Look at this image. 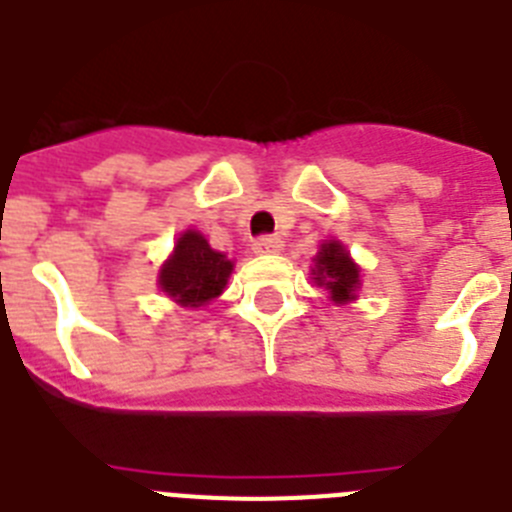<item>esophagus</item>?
<instances>
[{
  "instance_id": "esophagus-1",
  "label": "esophagus",
  "mask_w": 512,
  "mask_h": 512,
  "mask_svg": "<svg viewBox=\"0 0 512 512\" xmlns=\"http://www.w3.org/2000/svg\"><path fill=\"white\" fill-rule=\"evenodd\" d=\"M252 250L257 255H275V252L283 250V242H280V237H273V234H262V237L252 242Z\"/></svg>"
}]
</instances>
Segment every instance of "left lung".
I'll list each match as a JSON object with an SVG mask.
<instances>
[{
    "instance_id": "left-lung-1",
    "label": "left lung",
    "mask_w": 512,
    "mask_h": 512,
    "mask_svg": "<svg viewBox=\"0 0 512 512\" xmlns=\"http://www.w3.org/2000/svg\"><path fill=\"white\" fill-rule=\"evenodd\" d=\"M316 283L326 285L331 301L344 303L354 298V290L359 285V267L354 265L352 257L347 255L339 242H326L316 255Z\"/></svg>"
}]
</instances>
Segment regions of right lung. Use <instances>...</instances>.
<instances>
[{"instance_id":"1","label":"right lung","mask_w":512,"mask_h":512,"mask_svg":"<svg viewBox=\"0 0 512 512\" xmlns=\"http://www.w3.org/2000/svg\"><path fill=\"white\" fill-rule=\"evenodd\" d=\"M229 273L232 260L211 250L199 232L188 229L178 237L176 252L160 270V288L181 306L199 308L222 293Z\"/></svg>"}]
</instances>
